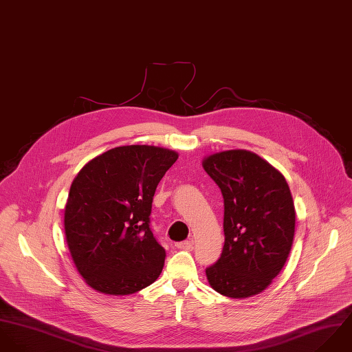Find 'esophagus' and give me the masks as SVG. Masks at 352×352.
I'll return each instance as SVG.
<instances>
[{"instance_id": "esophagus-1", "label": "esophagus", "mask_w": 352, "mask_h": 352, "mask_svg": "<svg viewBox=\"0 0 352 352\" xmlns=\"http://www.w3.org/2000/svg\"><path fill=\"white\" fill-rule=\"evenodd\" d=\"M175 246L181 250H192L193 249V241H184V242H178L175 243Z\"/></svg>"}]
</instances>
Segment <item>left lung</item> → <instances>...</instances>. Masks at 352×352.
Here are the masks:
<instances>
[{"mask_svg":"<svg viewBox=\"0 0 352 352\" xmlns=\"http://www.w3.org/2000/svg\"><path fill=\"white\" fill-rule=\"evenodd\" d=\"M224 200V246L206 270L212 288L235 299L264 291L284 267L295 232L285 178L258 155L231 149L203 160Z\"/></svg>","mask_w":352,"mask_h":352,"instance_id":"8db88e82","label":"left lung"}]
</instances>
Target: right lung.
I'll return each mask as SVG.
<instances>
[{
    "instance_id": "right-lung-1",
    "label": "right lung",
    "mask_w": 352,
    "mask_h": 352,
    "mask_svg": "<svg viewBox=\"0 0 352 352\" xmlns=\"http://www.w3.org/2000/svg\"><path fill=\"white\" fill-rule=\"evenodd\" d=\"M178 153L124 145L89 160L72 182L65 235L80 275L94 289L129 295L156 280L166 250L149 228L157 184Z\"/></svg>"
}]
</instances>
